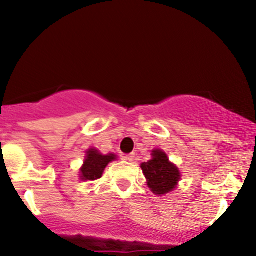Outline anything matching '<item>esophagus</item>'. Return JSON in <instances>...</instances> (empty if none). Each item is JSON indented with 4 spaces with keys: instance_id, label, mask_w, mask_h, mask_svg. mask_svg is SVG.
<instances>
[{
    "instance_id": "34e87169",
    "label": "esophagus",
    "mask_w": 256,
    "mask_h": 256,
    "mask_svg": "<svg viewBox=\"0 0 256 256\" xmlns=\"http://www.w3.org/2000/svg\"><path fill=\"white\" fill-rule=\"evenodd\" d=\"M124 160L128 161V162H132L134 160V154H128L124 156Z\"/></svg>"
}]
</instances>
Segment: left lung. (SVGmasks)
Wrapping results in <instances>:
<instances>
[{"mask_svg":"<svg viewBox=\"0 0 256 256\" xmlns=\"http://www.w3.org/2000/svg\"><path fill=\"white\" fill-rule=\"evenodd\" d=\"M152 158L148 162H143V174L148 180V186L158 195H165L172 192L180 179V172L177 166L170 162L167 155L160 149L152 150Z\"/></svg>","mask_w":256,"mask_h":256,"instance_id":"1","label":"left lung"}]
</instances>
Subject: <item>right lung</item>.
I'll return each instance as SVG.
<instances>
[{
  "label": "right lung",
  "mask_w": 256,
  "mask_h": 256,
  "mask_svg": "<svg viewBox=\"0 0 256 256\" xmlns=\"http://www.w3.org/2000/svg\"><path fill=\"white\" fill-rule=\"evenodd\" d=\"M116 155H102L96 149H89L88 156L85 158L84 165L80 168V177L83 180L94 182L102 177L106 166L110 161L116 160Z\"/></svg>",
  "instance_id": "right-lung-1"
}]
</instances>
